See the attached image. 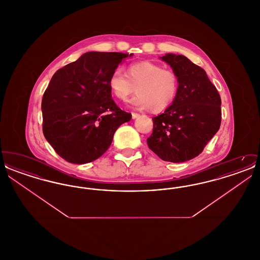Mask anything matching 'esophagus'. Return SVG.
Wrapping results in <instances>:
<instances>
[{"mask_svg": "<svg viewBox=\"0 0 260 260\" xmlns=\"http://www.w3.org/2000/svg\"><path fill=\"white\" fill-rule=\"evenodd\" d=\"M140 115L138 114V113H135V112H133L132 113V117H133V119H136V118H138Z\"/></svg>", "mask_w": 260, "mask_h": 260, "instance_id": "obj_1", "label": "esophagus"}]
</instances>
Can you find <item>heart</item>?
<instances>
[{"mask_svg":"<svg viewBox=\"0 0 260 260\" xmlns=\"http://www.w3.org/2000/svg\"><path fill=\"white\" fill-rule=\"evenodd\" d=\"M108 86L117 99H126L136 87V95L129 100L137 109L161 112L169 108L178 93V77L171 69H164L155 62L137 61L126 68V75L117 68L112 72Z\"/></svg>","mask_w":260,"mask_h":260,"instance_id":"heart-1","label":"heart"}]
</instances>
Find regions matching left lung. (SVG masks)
<instances>
[{"instance_id": "1", "label": "left lung", "mask_w": 260, "mask_h": 260, "mask_svg": "<svg viewBox=\"0 0 260 260\" xmlns=\"http://www.w3.org/2000/svg\"><path fill=\"white\" fill-rule=\"evenodd\" d=\"M178 77V93L173 104L154 117L147 144L161 160L189 161L203 152L218 132L221 99L206 71L184 55L161 56Z\"/></svg>"}]
</instances>
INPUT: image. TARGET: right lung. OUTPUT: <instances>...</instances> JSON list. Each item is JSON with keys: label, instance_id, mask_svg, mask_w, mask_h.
Wrapping results in <instances>:
<instances>
[{"label": "right lung", "instance_id": "1", "mask_svg": "<svg viewBox=\"0 0 260 260\" xmlns=\"http://www.w3.org/2000/svg\"><path fill=\"white\" fill-rule=\"evenodd\" d=\"M133 53L89 51L57 70L42 100L43 133L65 161L87 164L110 147L117 128L132 114L112 99L108 80Z\"/></svg>", "mask_w": 260, "mask_h": 260}]
</instances>
